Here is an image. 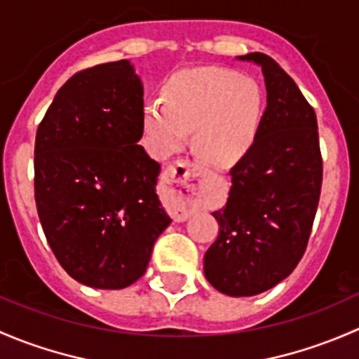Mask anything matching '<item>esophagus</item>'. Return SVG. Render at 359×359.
Masks as SVG:
<instances>
[{"label":"esophagus","mask_w":359,"mask_h":359,"mask_svg":"<svg viewBox=\"0 0 359 359\" xmlns=\"http://www.w3.org/2000/svg\"><path fill=\"white\" fill-rule=\"evenodd\" d=\"M205 175L207 169L204 165L184 158L168 165L164 172V183L168 184L169 207L175 221L188 219L194 207V198Z\"/></svg>","instance_id":"34e87169"}]
</instances>
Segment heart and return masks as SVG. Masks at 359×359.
Here are the masks:
<instances>
[{
	"mask_svg": "<svg viewBox=\"0 0 359 359\" xmlns=\"http://www.w3.org/2000/svg\"><path fill=\"white\" fill-rule=\"evenodd\" d=\"M252 79L219 67L181 70L164 84V100L143 105V128L155 150L172 154L194 129V149L210 164L238 161L252 145L261 117Z\"/></svg>",
	"mask_w": 359,
	"mask_h": 359,
	"instance_id": "b5f03b06",
	"label": "heart"
}]
</instances>
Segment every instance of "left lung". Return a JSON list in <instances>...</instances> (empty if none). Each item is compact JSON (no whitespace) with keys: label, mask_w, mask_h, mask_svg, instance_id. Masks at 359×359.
Instances as JSON below:
<instances>
[{"label":"left lung","mask_w":359,"mask_h":359,"mask_svg":"<svg viewBox=\"0 0 359 359\" xmlns=\"http://www.w3.org/2000/svg\"><path fill=\"white\" fill-rule=\"evenodd\" d=\"M261 65L268 105L252 145L230 169L226 205L214 210L219 235L204 257L216 290L249 297L290 275L304 256L320 201L323 161L316 114L294 79L271 57Z\"/></svg>","instance_id":"left-lung-1"}]
</instances>
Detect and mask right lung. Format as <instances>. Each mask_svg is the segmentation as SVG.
<instances>
[{"mask_svg":"<svg viewBox=\"0 0 359 359\" xmlns=\"http://www.w3.org/2000/svg\"><path fill=\"white\" fill-rule=\"evenodd\" d=\"M142 136L143 86L128 60L74 74L38 126V216L57 261L83 285L135 283L171 223L155 190L161 165Z\"/></svg>","mask_w":359,"mask_h":359,"instance_id":"right-lung-1","label":"right lung"}]
</instances>
